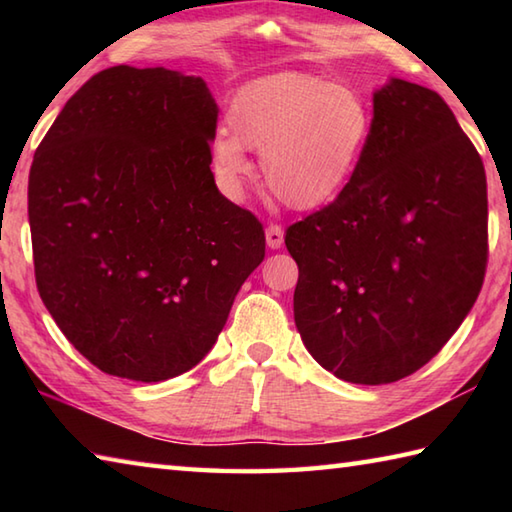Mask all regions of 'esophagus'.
Listing matches in <instances>:
<instances>
[{
    "label": "esophagus",
    "instance_id": "34e87169",
    "mask_svg": "<svg viewBox=\"0 0 512 512\" xmlns=\"http://www.w3.org/2000/svg\"><path fill=\"white\" fill-rule=\"evenodd\" d=\"M266 244L268 248H281V244H284V228L279 224L266 226Z\"/></svg>",
    "mask_w": 512,
    "mask_h": 512
}]
</instances>
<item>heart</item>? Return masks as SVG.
<instances>
[{"label":"heart","mask_w":512,"mask_h":512,"mask_svg":"<svg viewBox=\"0 0 512 512\" xmlns=\"http://www.w3.org/2000/svg\"><path fill=\"white\" fill-rule=\"evenodd\" d=\"M228 132L211 143V167L231 198L253 173L246 149L262 154L268 191L292 209H317L350 182L372 134L365 96L306 72L248 83L226 114Z\"/></svg>","instance_id":"obj_1"}]
</instances>
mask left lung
Returning <instances> with one entry per match:
<instances>
[{
	"label": "left lung",
	"instance_id": "obj_1",
	"mask_svg": "<svg viewBox=\"0 0 512 512\" xmlns=\"http://www.w3.org/2000/svg\"><path fill=\"white\" fill-rule=\"evenodd\" d=\"M295 323L321 367L387 385L436 356L480 295L488 257L482 158L438 92L389 79L336 200L286 231Z\"/></svg>",
	"mask_w": 512,
	"mask_h": 512
}]
</instances>
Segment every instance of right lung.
Wrapping results in <instances>:
<instances>
[{
  "label": "right lung",
  "mask_w": 512,
  "mask_h": 512,
  "mask_svg": "<svg viewBox=\"0 0 512 512\" xmlns=\"http://www.w3.org/2000/svg\"><path fill=\"white\" fill-rule=\"evenodd\" d=\"M215 127L200 76L114 65L65 103L35 151L39 295L105 374L160 383L189 372L264 262L262 224L215 187Z\"/></svg>",
  "instance_id": "add662e5"
}]
</instances>
